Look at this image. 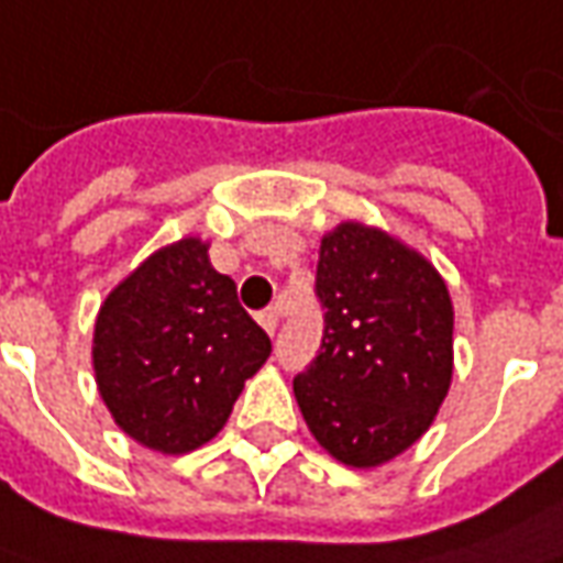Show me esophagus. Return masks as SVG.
<instances>
[{
    "label": "esophagus",
    "instance_id": "esophagus-1",
    "mask_svg": "<svg viewBox=\"0 0 563 563\" xmlns=\"http://www.w3.org/2000/svg\"><path fill=\"white\" fill-rule=\"evenodd\" d=\"M280 320H283L280 308H268V310H262V313H258V322H262V329H265L268 335H274V332H277Z\"/></svg>",
    "mask_w": 563,
    "mask_h": 563
}]
</instances>
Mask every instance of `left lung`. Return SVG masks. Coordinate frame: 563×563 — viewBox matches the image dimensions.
Returning a JSON list of instances; mask_svg holds the SVG:
<instances>
[{"label": "left lung", "instance_id": "left-lung-1", "mask_svg": "<svg viewBox=\"0 0 563 563\" xmlns=\"http://www.w3.org/2000/svg\"><path fill=\"white\" fill-rule=\"evenodd\" d=\"M325 329L292 380L308 430L338 463L375 470L430 430L454 375V305L427 255L363 222L325 231Z\"/></svg>", "mask_w": 563, "mask_h": 563}]
</instances>
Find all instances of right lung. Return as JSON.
<instances>
[{
	"mask_svg": "<svg viewBox=\"0 0 563 563\" xmlns=\"http://www.w3.org/2000/svg\"><path fill=\"white\" fill-rule=\"evenodd\" d=\"M268 356L271 338L200 238L161 246L118 283L90 347L118 430L161 454L207 445Z\"/></svg>",
	"mask_w": 563,
	"mask_h": 563,
	"instance_id": "obj_1",
	"label": "right lung"
}]
</instances>
